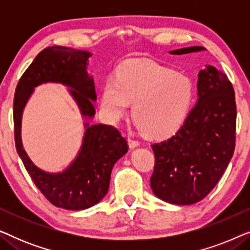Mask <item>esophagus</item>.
<instances>
[{"label": "esophagus", "mask_w": 250, "mask_h": 250, "mask_svg": "<svg viewBox=\"0 0 250 250\" xmlns=\"http://www.w3.org/2000/svg\"><path fill=\"white\" fill-rule=\"evenodd\" d=\"M128 146H129V148L134 149V148H136V146H140V142L138 141V140H134V139H132V138H128Z\"/></svg>", "instance_id": "1"}]
</instances>
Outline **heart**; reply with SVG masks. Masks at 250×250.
Masks as SVG:
<instances>
[{"instance_id": "b5f03b06", "label": "heart", "mask_w": 250, "mask_h": 250, "mask_svg": "<svg viewBox=\"0 0 250 250\" xmlns=\"http://www.w3.org/2000/svg\"><path fill=\"white\" fill-rule=\"evenodd\" d=\"M193 99L189 78L150 60H133L105 82L101 105L109 121L118 122L133 104L132 116L151 138L173 134L186 118Z\"/></svg>"}]
</instances>
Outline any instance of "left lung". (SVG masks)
I'll return each instance as SVG.
<instances>
[{
	"instance_id": "8db88e82",
	"label": "left lung",
	"mask_w": 250,
	"mask_h": 250,
	"mask_svg": "<svg viewBox=\"0 0 250 250\" xmlns=\"http://www.w3.org/2000/svg\"><path fill=\"white\" fill-rule=\"evenodd\" d=\"M201 50L190 46L169 53ZM197 88V104L179 131L151 146L155 168L150 186L156 197L174 205L204 199L223 175L235 148V98L227 75L208 64L199 71Z\"/></svg>"
}]
</instances>
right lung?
<instances>
[{
  "instance_id": "right-lung-1",
  "label": "right lung",
  "mask_w": 250,
  "mask_h": 250,
  "mask_svg": "<svg viewBox=\"0 0 250 250\" xmlns=\"http://www.w3.org/2000/svg\"><path fill=\"white\" fill-rule=\"evenodd\" d=\"M90 57L87 51L58 45L46 47L23 73L13 99L16 148L25 168L51 204L69 210L86 209L107 194L112 167L127 152V141L114 126L85 123L83 145L74 162L63 172L46 173L34 165L22 148L21 116L34 87L54 82L71 87L69 92L83 117H93L97 93L93 78L86 71Z\"/></svg>"
}]
</instances>
